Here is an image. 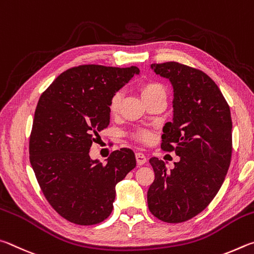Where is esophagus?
Listing matches in <instances>:
<instances>
[{
    "mask_svg": "<svg viewBox=\"0 0 254 254\" xmlns=\"http://www.w3.org/2000/svg\"><path fill=\"white\" fill-rule=\"evenodd\" d=\"M136 161H137V164H138L139 166H141L144 165V164H146L147 158H146V156L143 153H136Z\"/></svg>",
    "mask_w": 254,
    "mask_h": 254,
    "instance_id": "esophagus-1",
    "label": "esophagus"
}]
</instances>
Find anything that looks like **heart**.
Here are the masks:
<instances>
[{
    "mask_svg": "<svg viewBox=\"0 0 254 254\" xmlns=\"http://www.w3.org/2000/svg\"><path fill=\"white\" fill-rule=\"evenodd\" d=\"M140 95H141V98H143V100H146L152 97H157V96L166 97V90L163 84L158 82L149 81L141 84ZM120 101H122V93L116 92L115 95L111 97V99L109 101V113L111 115H116L118 113L119 107H120ZM136 138L140 141H144V143H148V141L152 140L153 135L152 132L149 131H140L136 135Z\"/></svg>",
    "mask_w": 254,
    "mask_h": 254,
    "instance_id": "obj_1",
    "label": "heart"
}]
</instances>
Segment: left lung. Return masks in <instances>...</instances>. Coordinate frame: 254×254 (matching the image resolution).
I'll use <instances>...</instances> for the list:
<instances>
[{"instance_id": "8db88e82", "label": "left lung", "mask_w": 254, "mask_h": 254, "mask_svg": "<svg viewBox=\"0 0 254 254\" xmlns=\"http://www.w3.org/2000/svg\"><path fill=\"white\" fill-rule=\"evenodd\" d=\"M170 80L173 119L163 127L162 148L180 161L167 171L157 157L149 159L155 180L147 192L150 213L167 223H181L201 213L223 184L232 155V120L228 102L206 73L166 62L150 64Z\"/></svg>"}]
</instances>
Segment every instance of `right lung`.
<instances>
[{
    "label": "right lung",
    "instance_id": "obj_1",
    "mask_svg": "<svg viewBox=\"0 0 254 254\" xmlns=\"http://www.w3.org/2000/svg\"><path fill=\"white\" fill-rule=\"evenodd\" d=\"M135 74L137 66L84 64L61 73L40 97L30 137V163L50 205L79 225L110 215L116 185L136 167L129 148L106 159H91L98 132L110 123L109 101Z\"/></svg>",
    "mask_w": 254,
    "mask_h": 254
}]
</instances>
